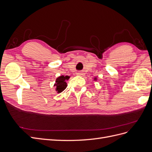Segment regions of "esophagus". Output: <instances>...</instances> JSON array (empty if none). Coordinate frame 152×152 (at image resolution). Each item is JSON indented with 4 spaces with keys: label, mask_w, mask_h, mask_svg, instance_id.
<instances>
[{
    "label": "esophagus",
    "mask_w": 152,
    "mask_h": 152,
    "mask_svg": "<svg viewBox=\"0 0 152 152\" xmlns=\"http://www.w3.org/2000/svg\"><path fill=\"white\" fill-rule=\"evenodd\" d=\"M84 73H82L81 72H77V75H79V76H83Z\"/></svg>",
    "instance_id": "1"
}]
</instances>
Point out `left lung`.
<instances>
[{
    "instance_id": "8db88e82",
    "label": "left lung",
    "mask_w": 152,
    "mask_h": 152,
    "mask_svg": "<svg viewBox=\"0 0 152 152\" xmlns=\"http://www.w3.org/2000/svg\"><path fill=\"white\" fill-rule=\"evenodd\" d=\"M94 80H95V81H96V80H97V78H96V77H95V78H94Z\"/></svg>"
}]
</instances>
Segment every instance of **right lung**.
<instances>
[{"label": "right lung", "instance_id": "obj_1", "mask_svg": "<svg viewBox=\"0 0 152 152\" xmlns=\"http://www.w3.org/2000/svg\"><path fill=\"white\" fill-rule=\"evenodd\" d=\"M70 77L61 75L58 77L56 79L54 86L56 87V91L58 93H60L66 88L67 84L66 80L69 79Z\"/></svg>", "mask_w": 152, "mask_h": 152}]
</instances>
